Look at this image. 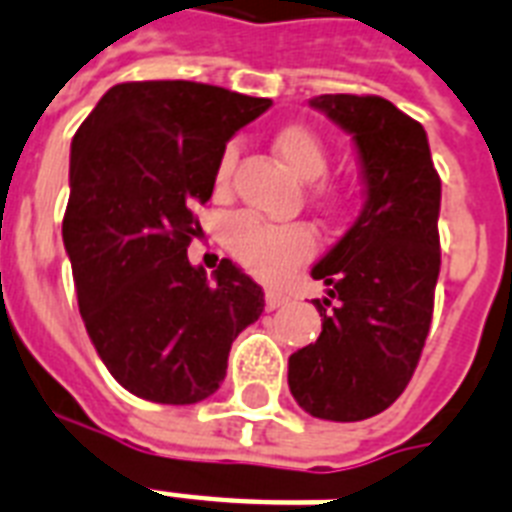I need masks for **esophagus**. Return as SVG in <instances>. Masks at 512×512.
<instances>
[{
	"mask_svg": "<svg viewBox=\"0 0 512 512\" xmlns=\"http://www.w3.org/2000/svg\"><path fill=\"white\" fill-rule=\"evenodd\" d=\"M289 297L284 295V292H276V289H268L265 292V308L268 311H276V308H281V305H287Z\"/></svg>",
	"mask_w": 512,
	"mask_h": 512,
	"instance_id": "esophagus-1",
	"label": "esophagus"
}]
</instances>
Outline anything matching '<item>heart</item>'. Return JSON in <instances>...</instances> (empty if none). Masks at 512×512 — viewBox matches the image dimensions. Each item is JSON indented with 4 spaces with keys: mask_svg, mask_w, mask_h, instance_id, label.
I'll list each match as a JSON object with an SVG mask.
<instances>
[{
    "mask_svg": "<svg viewBox=\"0 0 512 512\" xmlns=\"http://www.w3.org/2000/svg\"><path fill=\"white\" fill-rule=\"evenodd\" d=\"M276 154L287 164L289 172L300 180H319L329 167V151L324 140L308 127H287L276 135ZM236 162V148H228L217 167V185H228V177ZM319 196L337 201V193L319 188ZM225 247L247 268L252 276L265 281H276L287 276L297 263L313 255L311 228L305 225H268L252 215H236L225 225Z\"/></svg>",
    "mask_w": 512,
    "mask_h": 512,
    "instance_id": "1",
    "label": "heart"
}]
</instances>
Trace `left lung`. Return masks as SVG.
Listing matches in <instances>:
<instances>
[{
  "mask_svg": "<svg viewBox=\"0 0 512 512\" xmlns=\"http://www.w3.org/2000/svg\"><path fill=\"white\" fill-rule=\"evenodd\" d=\"M311 106L358 151L364 207L311 268L319 340L289 356V390L305 412L358 422L385 412L414 374L433 319L441 177L420 122L377 95H319Z\"/></svg>",
  "mask_w": 512,
  "mask_h": 512,
  "instance_id": "1",
  "label": "left lung"
}]
</instances>
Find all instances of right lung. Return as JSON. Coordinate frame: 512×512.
I'll list each match as a JSON object with an SVG mask.
<instances>
[{
    "instance_id": "1",
    "label": "right lung",
    "mask_w": 512,
    "mask_h": 512,
    "mask_svg": "<svg viewBox=\"0 0 512 512\" xmlns=\"http://www.w3.org/2000/svg\"><path fill=\"white\" fill-rule=\"evenodd\" d=\"M268 98L199 82H127L71 140L63 244L79 313L114 380L154 404H196L225 380L231 342L265 308L263 289L223 260L207 276L188 244L225 143Z\"/></svg>"
}]
</instances>
